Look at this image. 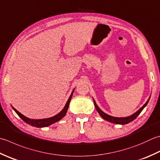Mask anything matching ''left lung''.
<instances>
[{"label": "left lung", "instance_id": "obj_1", "mask_svg": "<svg viewBox=\"0 0 160 160\" xmlns=\"http://www.w3.org/2000/svg\"><path fill=\"white\" fill-rule=\"evenodd\" d=\"M150 98H151V96L149 97V98L148 99V101H146V102L145 103L144 105H143L142 108H141L139 110H137L135 113H134L133 114L129 116V117H112V116L110 115H108V114L105 113L104 112H102L101 109L98 108V106L97 105L96 102L95 101V100L93 98V102H94V105H95V108L96 109L97 112H98V114H100V116L103 118V119H105L106 121H108L109 122H111V123H113L115 124H120V125H125V124H128L130 122L132 121L133 120L135 119V118L137 117V116H139V114L142 112V111L143 109L148 104V102L150 100Z\"/></svg>", "mask_w": 160, "mask_h": 160}]
</instances>
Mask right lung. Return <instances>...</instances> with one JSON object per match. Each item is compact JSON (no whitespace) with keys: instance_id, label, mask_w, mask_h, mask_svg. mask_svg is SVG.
Here are the masks:
<instances>
[{"instance_id":"right-lung-1","label":"right lung","mask_w":160,"mask_h":160,"mask_svg":"<svg viewBox=\"0 0 160 160\" xmlns=\"http://www.w3.org/2000/svg\"><path fill=\"white\" fill-rule=\"evenodd\" d=\"M74 90H75V89L73 91H72V92L71 93L69 98H68L67 103H66V105L64 107V108L62 109V111L59 112L58 114H57L55 116H53V117H50V118H42V119H32V118H28L26 117H25L24 115L21 114L20 112L17 111L14 108L12 107V109H13L15 111L16 113H17L18 115V117H19L23 121L26 122V123L29 124V125H30V126H32L33 127H36V128L47 127V126H51V124L56 123V122L59 121V120H61L62 118H63L64 116L66 115V114H67L68 108V106H69V103H70V101L71 100L72 96H73V93L74 92Z\"/></svg>"}]
</instances>
